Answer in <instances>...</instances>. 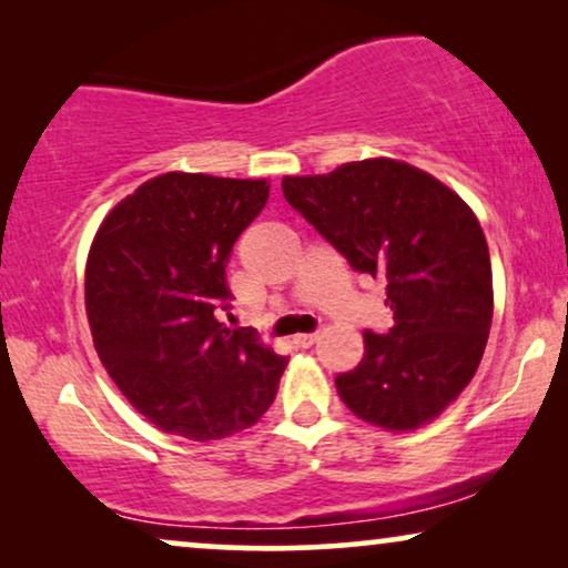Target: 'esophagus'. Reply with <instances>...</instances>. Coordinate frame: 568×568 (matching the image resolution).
I'll return each mask as SVG.
<instances>
[{"label":"esophagus","mask_w":568,"mask_h":568,"mask_svg":"<svg viewBox=\"0 0 568 568\" xmlns=\"http://www.w3.org/2000/svg\"><path fill=\"white\" fill-rule=\"evenodd\" d=\"M315 341H317V333H297V336H294V344H297L300 348L313 346Z\"/></svg>","instance_id":"esophagus-1"}]
</instances>
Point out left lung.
<instances>
[{"label":"left lung","mask_w":568,"mask_h":568,"mask_svg":"<svg viewBox=\"0 0 568 568\" xmlns=\"http://www.w3.org/2000/svg\"><path fill=\"white\" fill-rule=\"evenodd\" d=\"M284 199L348 266L385 278L393 328L364 331V356L336 377L341 400L390 432L439 416L476 375L494 315L491 258L465 201L424 170L362 160L284 178Z\"/></svg>","instance_id":"8db88e82"}]
</instances>
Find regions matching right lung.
Instances as JSON below:
<instances>
[{"instance_id":"add662e5","label":"right lung","mask_w":568,"mask_h":568,"mask_svg":"<svg viewBox=\"0 0 568 568\" xmlns=\"http://www.w3.org/2000/svg\"><path fill=\"white\" fill-rule=\"evenodd\" d=\"M268 201L266 181L152 178L100 224L84 271L98 356L139 414L193 442L253 426L286 356L227 328L232 245Z\"/></svg>"}]
</instances>
